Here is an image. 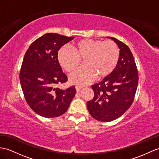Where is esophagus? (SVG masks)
I'll use <instances>...</instances> for the list:
<instances>
[{"instance_id": "34e87169", "label": "esophagus", "mask_w": 159, "mask_h": 159, "mask_svg": "<svg viewBox=\"0 0 159 159\" xmlns=\"http://www.w3.org/2000/svg\"><path fill=\"white\" fill-rule=\"evenodd\" d=\"M82 88H83L82 86H75V90H76L77 92L80 91L81 90H82Z\"/></svg>"}]
</instances>
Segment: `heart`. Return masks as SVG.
<instances>
[{
    "instance_id": "b5f03b06",
    "label": "heart",
    "mask_w": 159,
    "mask_h": 159,
    "mask_svg": "<svg viewBox=\"0 0 159 159\" xmlns=\"http://www.w3.org/2000/svg\"><path fill=\"white\" fill-rule=\"evenodd\" d=\"M73 51L61 48L57 59L61 68L71 73L79 67L81 61L84 67L76 71L69 77L70 82L86 85L94 80L109 76L117 67L120 57V49L113 41L83 39L71 46Z\"/></svg>"
}]
</instances>
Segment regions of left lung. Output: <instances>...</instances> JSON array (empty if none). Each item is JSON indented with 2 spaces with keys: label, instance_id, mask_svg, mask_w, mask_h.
<instances>
[{
  "label": "left lung",
  "instance_id": "left-lung-1",
  "mask_svg": "<svg viewBox=\"0 0 159 159\" xmlns=\"http://www.w3.org/2000/svg\"><path fill=\"white\" fill-rule=\"evenodd\" d=\"M120 48L117 67L102 81L92 86L94 98L87 102L89 113L100 121L109 122L124 114L132 104L138 84L134 57L125 44L113 37Z\"/></svg>",
  "mask_w": 159,
  "mask_h": 159
}]
</instances>
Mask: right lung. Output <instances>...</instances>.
I'll use <instances>...</instances> for the list:
<instances>
[{
    "instance_id": "right-lung-1",
    "label": "right lung",
    "mask_w": 159,
    "mask_h": 159,
    "mask_svg": "<svg viewBox=\"0 0 159 159\" xmlns=\"http://www.w3.org/2000/svg\"><path fill=\"white\" fill-rule=\"evenodd\" d=\"M73 38L46 34L33 42L25 54L19 73L21 88L27 103L42 117L64 114L75 96V86L66 90L57 87L68 80L58 61V51Z\"/></svg>"
}]
</instances>
